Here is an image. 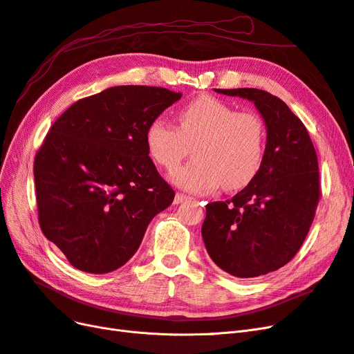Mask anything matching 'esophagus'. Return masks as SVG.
Masks as SVG:
<instances>
[{
  "label": "esophagus",
  "mask_w": 354,
  "mask_h": 354,
  "mask_svg": "<svg viewBox=\"0 0 354 354\" xmlns=\"http://www.w3.org/2000/svg\"><path fill=\"white\" fill-rule=\"evenodd\" d=\"M189 199V196H186V194H183V193H177L176 194V198H174V203H181V202H185V201H187Z\"/></svg>",
  "instance_id": "1"
}]
</instances>
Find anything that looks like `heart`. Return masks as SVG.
Here are the masks:
<instances>
[{"label": "heart", "mask_w": 354, "mask_h": 354, "mask_svg": "<svg viewBox=\"0 0 354 354\" xmlns=\"http://www.w3.org/2000/svg\"><path fill=\"white\" fill-rule=\"evenodd\" d=\"M152 160L173 171L193 143V160L177 169L171 181L180 189L203 193L224 186H246L258 174L265 151V126L259 115L237 113L214 96H199L178 113V129L161 117L145 130Z\"/></svg>", "instance_id": "1"}]
</instances>
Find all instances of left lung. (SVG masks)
<instances>
[{"label": "left lung", "instance_id": "8db88e82", "mask_svg": "<svg viewBox=\"0 0 354 354\" xmlns=\"http://www.w3.org/2000/svg\"><path fill=\"white\" fill-rule=\"evenodd\" d=\"M254 104L266 127L262 165L225 202L206 205L202 237L211 259L237 278L270 274L303 245L319 201V167L309 133L277 96L261 89H215Z\"/></svg>", "mask_w": 354, "mask_h": 354}]
</instances>
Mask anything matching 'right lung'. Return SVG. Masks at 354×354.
Returning a JSON list of instances; mask_svg holds the SVG:
<instances>
[{
  "mask_svg": "<svg viewBox=\"0 0 354 354\" xmlns=\"http://www.w3.org/2000/svg\"><path fill=\"white\" fill-rule=\"evenodd\" d=\"M180 98L155 86L108 88L73 104L46 135L33 164L39 225L77 270H118L173 203L145 130Z\"/></svg>",
  "mask_w": 354,
  "mask_h": 354,
  "instance_id": "1",
  "label": "right lung"
}]
</instances>
